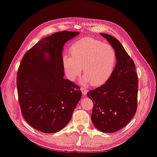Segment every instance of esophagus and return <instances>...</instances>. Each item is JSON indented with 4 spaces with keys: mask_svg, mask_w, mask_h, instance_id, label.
<instances>
[{
    "mask_svg": "<svg viewBox=\"0 0 157 157\" xmlns=\"http://www.w3.org/2000/svg\"><path fill=\"white\" fill-rule=\"evenodd\" d=\"M81 90L82 94H84V95H86L87 93V92H88V90L84 88V87H81Z\"/></svg>",
    "mask_w": 157,
    "mask_h": 157,
    "instance_id": "34e87169",
    "label": "esophagus"
}]
</instances>
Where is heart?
<instances>
[{
	"instance_id": "1",
	"label": "heart",
	"mask_w": 157,
	"mask_h": 157,
	"mask_svg": "<svg viewBox=\"0 0 157 157\" xmlns=\"http://www.w3.org/2000/svg\"><path fill=\"white\" fill-rule=\"evenodd\" d=\"M68 78L74 81L83 68L86 78L82 83L89 82L98 86L107 82L115 68L116 54L113 48L93 38H83L70 48V56L63 59Z\"/></svg>"
}]
</instances>
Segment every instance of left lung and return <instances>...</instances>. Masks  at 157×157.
Returning a JSON list of instances; mask_svg holds the SVG:
<instances>
[{
	"mask_svg": "<svg viewBox=\"0 0 157 157\" xmlns=\"http://www.w3.org/2000/svg\"><path fill=\"white\" fill-rule=\"evenodd\" d=\"M113 47L117 62L109 80L87 95L94 103L91 120L99 131L112 133L126 126L137 108L138 77L133 60L115 37L101 33Z\"/></svg>",
	"mask_w": 157,
	"mask_h": 157,
	"instance_id": "left-lung-1",
	"label": "left lung"
}]
</instances>
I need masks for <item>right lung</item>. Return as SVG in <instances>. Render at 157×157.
Returning <instances> with one entry per match:
<instances>
[{
  "label": "right lung",
  "mask_w": 157,
  "mask_h": 157,
  "mask_svg": "<svg viewBox=\"0 0 157 157\" xmlns=\"http://www.w3.org/2000/svg\"><path fill=\"white\" fill-rule=\"evenodd\" d=\"M78 34L63 31L42 39L26 52L18 68L22 116L42 132L55 133L65 128L81 97L80 87L63 78L62 57L65 43Z\"/></svg>",
  "instance_id": "1"
}]
</instances>
